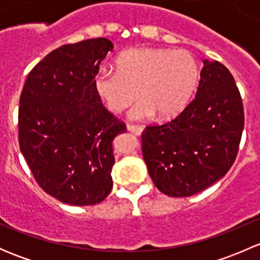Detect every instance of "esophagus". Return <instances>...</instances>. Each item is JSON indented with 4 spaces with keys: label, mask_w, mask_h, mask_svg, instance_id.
Returning a JSON list of instances; mask_svg holds the SVG:
<instances>
[{
    "label": "esophagus",
    "mask_w": 260,
    "mask_h": 260,
    "mask_svg": "<svg viewBox=\"0 0 260 260\" xmlns=\"http://www.w3.org/2000/svg\"><path fill=\"white\" fill-rule=\"evenodd\" d=\"M127 131L128 132L133 133L136 136H140L143 132V128L141 125H133V124H127Z\"/></svg>",
    "instance_id": "1"
}]
</instances>
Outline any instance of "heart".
I'll list each match as a JSON object with an SVG mask.
<instances>
[{"label":"heart","mask_w":260,"mask_h":260,"mask_svg":"<svg viewBox=\"0 0 260 260\" xmlns=\"http://www.w3.org/2000/svg\"><path fill=\"white\" fill-rule=\"evenodd\" d=\"M115 67L117 72L96 73L94 89L114 113L141 98L129 112L137 120L156 113L159 118L176 117L192 101L200 79L198 61L186 50L131 49L118 55Z\"/></svg>","instance_id":"b5f03b06"}]
</instances>
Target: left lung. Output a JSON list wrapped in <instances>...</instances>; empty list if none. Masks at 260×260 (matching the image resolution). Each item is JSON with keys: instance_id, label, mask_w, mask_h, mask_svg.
I'll list each match as a JSON object with an SVG mask.
<instances>
[{"instance_id": "left-lung-1", "label": "left lung", "mask_w": 260, "mask_h": 260, "mask_svg": "<svg viewBox=\"0 0 260 260\" xmlns=\"http://www.w3.org/2000/svg\"><path fill=\"white\" fill-rule=\"evenodd\" d=\"M244 109L232 73L204 60L196 96L181 113L142 133L152 181L172 198L195 195L225 176L237 158Z\"/></svg>"}]
</instances>
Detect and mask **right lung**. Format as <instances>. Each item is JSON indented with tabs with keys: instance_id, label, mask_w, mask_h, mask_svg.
<instances>
[{
	"instance_id": "add662e5",
	"label": "right lung",
	"mask_w": 260,
	"mask_h": 260,
	"mask_svg": "<svg viewBox=\"0 0 260 260\" xmlns=\"http://www.w3.org/2000/svg\"><path fill=\"white\" fill-rule=\"evenodd\" d=\"M112 50L106 38L62 45L31 70L20 96L21 152L41 188L69 205H95L113 187L112 145L125 124L94 89Z\"/></svg>"
}]
</instances>
